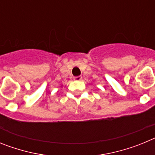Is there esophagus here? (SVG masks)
<instances>
[{"mask_svg": "<svg viewBox=\"0 0 155 155\" xmlns=\"http://www.w3.org/2000/svg\"><path fill=\"white\" fill-rule=\"evenodd\" d=\"M74 79L75 81H81L82 79V77L81 76H77V77H74Z\"/></svg>", "mask_w": 155, "mask_h": 155, "instance_id": "34e87169", "label": "esophagus"}]
</instances>
